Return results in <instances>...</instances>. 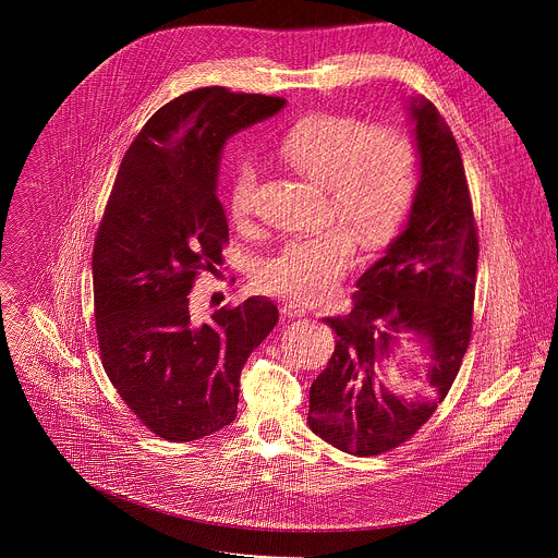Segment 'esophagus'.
Wrapping results in <instances>:
<instances>
[{"label": "esophagus", "instance_id": "esophagus-1", "mask_svg": "<svg viewBox=\"0 0 558 558\" xmlns=\"http://www.w3.org/2000/svg\"><path fill=\"white\" fill-rule=\"evenodd\" d=\"M282 315L284 317H289V320H298V317H304L308 311L302 306V304H298V302H284L282 304Z\"/></svg>", "mask_w": 558, "mask_h": 558}]
</instances>
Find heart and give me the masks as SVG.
Wrapping results in <instances>:
<instances>
[{
  "instance_id": "b5f03b06",
  "label": "heart",
  "mask_w": 558,
  "mask_h": 558,
  "mask_svg": "<svg viewBox=\"0 0 558 558\" xmlns=\"http://www.w3.org/2000/svg\"><path fill=\"white\" fill-rule=\"evenodd\" d=\"M276 151L293 170L325 183L331 216L349 219L371 250L390 243L413 207L417 151L400 130L373 128L353 114L311 112L284 130ZM256 205L258 170L243 163L229 185V216L243 225ZM348 223L289 241L260 267L258 287L298 302L329 298L360 256V235Z\"/></svg>"
}]
</instances>
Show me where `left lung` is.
<instances>
[{
  "mask_svg": "<svg viewBox=\"0 0 558 558\" xmlns=\"http://www.w3.org/2000/svg\"><path fill=\"white\" fill-rule=\"evenodd\" d=\"M422 179L404 231L368 267L344 317H325L336 351L308 390V426L357 457L409 441L448 395L472 336L480 238L463 161L450 128L426 99L411 101ZM402 341L425 347L432 397L407 403L372 388L376 364Z\"/></svg>",
  "mask_w": 558,
  "mask_h": 558,
  "instance_id": "left-lung-1",
  "label": "left lung"
}]
</instances>
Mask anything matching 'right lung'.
Here are the masks:
<instances>
[{"mask_svg":"<svg viewBox=\"0 0 558 558\" xmlns=\"http://www.w3.org/2000/svg\"><path fill=\"white\" fill-rule=\"evenodd\" d=\"M284 108L282 97L211 86L158 108L128 147L93 250L104 368L156 437L194 441L229 426L241 371L278 325L260 295L198 323L190 291L229 241L216 196L225 141Z\"/></svg>","mask_w":558,"mask_h":558,"instance_id":"obj_1","label":"right lung"}]
</instances>
